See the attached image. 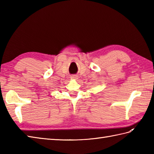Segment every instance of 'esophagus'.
I'll return each mask as SVG.
<instances>
[{
  "label": "esophagus",
  "instance_id": "obj_1",
  "mask_svg": "<svg viewBox=\"0 0 154 154\" xmlns=\"http://www.w3.org/2000/svg\"><path fill=\"white\" fill-rule=\"evenodd\" d=\"M71 78L73 79H78V76L76 75H71Z\"/></svg>",
  "mask_w": 154,
  "mask_h": 154
}]
</instances>
